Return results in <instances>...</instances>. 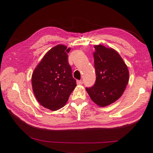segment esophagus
Wrapping results in <instances>:
<instances>
[{"label":"esophagus","mask_w":153,"mask_h":153,"mask_svg":"<svg viewBox=\"0 0 153 153\" xmlns=\"http://www.w3.org/2000/svg\"><path fill=\"white\" fill-rule=\"evenodd\" d=\"M77 84H78V85L83 84V81H82V80H77Z\"/></svg>","instance_id":"1"}]
</instances>
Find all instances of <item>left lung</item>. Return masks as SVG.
Here are the masks:
<instances>
[{
	"instance_id": "obj_1",
	"label": "left lung",
	"mask_w": 153,
	"mask_h": 153,
	"mask_svg": "<svg viewBox=\"0 0 153 153\" xmlns=\"http://www.w3.org/2000/svg\"><path fill=\"white\" fill-rule=\"evenodd\" d=\"M96 81L86 88L92 101L105 107L116 101L123 94L129 80L128 67L117 51L102 45L94 46Z\"/></svg>"
}]
</instances>
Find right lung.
I'll return each instance as SVG.
<instances>
[{"mask_svg": "<svg viewBox=\"0 0 153 153\" xmlns=\"http://www.w3.org/2000/svg\"><path fill=\"white\" fill-rule=\"evenodd\" d=\"M70 50L61 45L51 48L32 74V88L36 99L51 111L64 107L76 86L68 62Z\"/></svg>", "mask_w": 153, "mask_h": 153, "instance_id": "obj_1", "label": "right lung"}]
</instances>
